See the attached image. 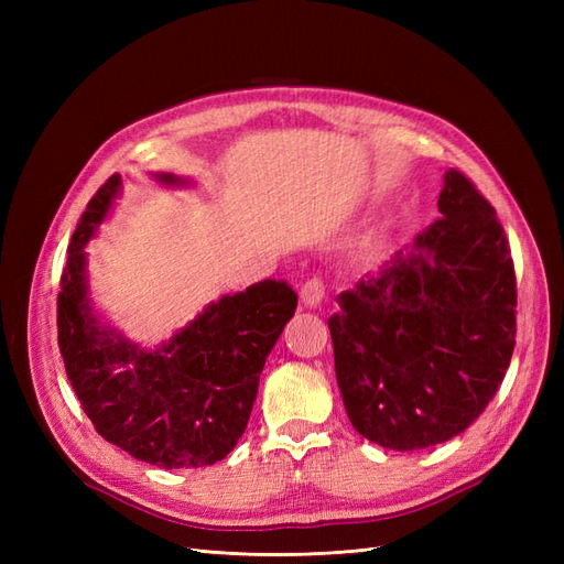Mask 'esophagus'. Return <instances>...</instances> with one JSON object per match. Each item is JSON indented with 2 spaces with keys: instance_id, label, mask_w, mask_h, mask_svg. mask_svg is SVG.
Here are the masks:
<instances>
[{
  "instance_id": "obj_1",
  "label": "esophagus",
  "mask_w": 564,
  "mask_h": 564,
  "mask_svg": "<svg viewBox=\"0 0 564 564\" xmlns=\"http://www.w3.org/2000/svg\"><path fill=\"white\" fill-rule=\"evenodd\" d=\"M324 294H327V286L319 278H311L301 286V301L305 308H317V305L324 301Z\"/></svg>"
}]
</instances>
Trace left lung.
<instances>
[{"label":"left lung","instance_id":"obj_1","mask_svg":"<svg viewBox=\"0 0 564 564\" xmlns=\"http://www.w3.org/2000/svg\"><path fill=\"white\" fill-rule=\"evenodd\" d=\"M437 209L412 247L340 292L329 317L352 429L395 452L464 433L516 348V270L497 212L456 169Z\"/></svg>","mask_w":564,"mask_h":564}]
</instances>
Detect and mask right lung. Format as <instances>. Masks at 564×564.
I'll use <instances>...</instances> for the list:
<instances>
[{
  "label": "right lung",
  "instance_id": "obj_1",
  "mask_svg": "<svg viewBox=\"0 0 564 564\" xmlns=\"http://www.w3.org/2000/svg\"><path fill=\"white\" fill-rule=\"evenodd\" d=\"M119 187V174L98 187L67 247L58 292L65 373L98 435L119 449L166 470L212 466L242 437L265 357L299 299L284 280H263L209 303L158 350L131 344L94 315L84 251Z\"/></svg>",
  "mask_w": 564,
  "mask_h": 564
}]
</instances>
